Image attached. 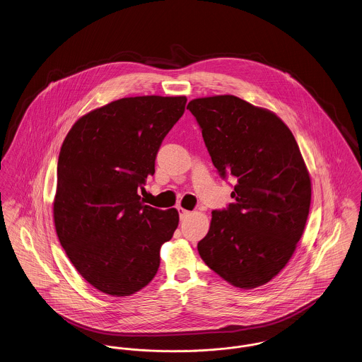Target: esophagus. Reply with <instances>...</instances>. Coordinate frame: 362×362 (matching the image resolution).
<instances>
[{
	"mask_svg": "<svg viewBox=\"0 0 362 362\" xmlns=\"http://www.w3.org/2000/svg\"><path fill=\"white\" fill-rule=\"evenodd\" d=\"M177 211H179V217H180V220L186 218V217L189 214V210H186V209H183V207H177Z\"/></svg>",
	"mask_w": 362,
	"mask_h": 362,
	"instance_id": "1",
	"label": "esophagus"
}]
</instances>
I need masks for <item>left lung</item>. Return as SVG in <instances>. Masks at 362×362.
I'll list each match as a JSON object with an SVG mask.
<instances>
[{
    "instance_id": "1",
    "label": "left lung",
    "mask_w": 362,
    "mask_h": 362,
    "mask_svg": "<svg viewBox=\"0 0 362 362\" xmlns=\"http://www.w3.org/2000/svg\"><path fill=\"white\" fill-rule=\"evenodd\" d=\"M195 117L233 202L211 211L198 252L236 288L260 286L292 258L308 218L310 179L289 127L276 114L232 95L194 99Z\"/></svg>"
}]
</instances>
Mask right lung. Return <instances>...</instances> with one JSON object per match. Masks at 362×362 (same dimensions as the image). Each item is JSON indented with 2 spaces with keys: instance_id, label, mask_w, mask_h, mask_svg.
<instances>
[{
  "instance_id": "add662e5",
  "label": "right lung",
  "mask_w": 362,
  "mask_h": 362,
  "mask_svg": "<svg viewBox=\"0 0 362 362\" xmlns=\"http://www.w3.org/2000/svg\"><path fill=\"white\" fill-rule=\"evenodd\" d=\"M186 103V96L119 99L80 118L62 144L54 224L76 270L100 292L130 296L158 270L179 214L145 205L137 189L155 175L161 142Z\"/></svg>"
}]
</instances>
